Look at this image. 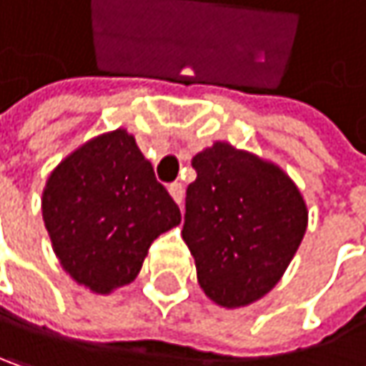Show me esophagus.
Wrapping results in <instances>:
<instances>
[{
  "label": "esophagus",
  "mask_w": 366,
  "mask_h": 366,
  "mask_svg": "<svg viewBox=\"0 0 366 366\" xmlns=\"http://www.w3.org/2000/svg\"><path fill=\"white\" fill-rule=\"evenodd\" d=\"M169 194L174 197V201L178 203V205H182L184 201V186L180 182H174L169 184Z\"/></svg>",
  "instance_id": "34e87169"
}]
</instances>
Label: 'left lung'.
Segmentation results:
<instances>
[{
    "mask_svg": "<svg viewBox=\"0 0 366 366\" xmlns=\"http://www.w3.org/2000/svg\"><path fill=\"white\" fill-rule=\"evenodd\" d=\"M182 239L207 297L224 308L266 295L300 247L308 212L297 186L272 163L216 142L192 159Z\"/></svg>",
    "mask_w": 366,
    "mask_h": 366,
    "instance_id": "obj_1",
    "label": "left lung"
}]
</instances>
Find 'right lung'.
<instances>
[{
    "instance_id": "obj_1",
    "label": "right lung",
    "mask_w": 366,
    "mask_h": 366,
    "mask_svg": "<svg viewBox=\"0 0 366 366\" xmlns=\"http://www.w3.org/2000/svg\"><path fill=\"white\" fill-rule=\"evenodd\" d=\"M41 209L62 268L96 293L134 281L150 243L182 219L125 129L69 154L51 172Z\"/></svg>"
}]
</instances>
